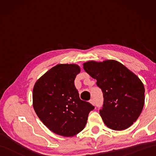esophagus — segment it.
I'll use <instances>...</instances> for the list:
<instances>
[{"label": "esophagus", "instance_id": "34e87169", "mask_svg": "<svg viewBox=\"0 0 156 156\" xmlns=\"http://www.w3.org/2000/svg\"><path fill=\"white\" fill-rule=\"evenodd\" d=\"M89 102H90V103H91L93 105H95V101H94V99H91L90 100H89Z\"/></svg>", "mask_w": 156, "mask_h": 156}]
</instances>
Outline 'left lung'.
<instances>
[{"label": "left lung", "instance_id": "left-lung-1", "mask_svg": "<svg viewBox=\"0 0 156 156\" xmlns=\"http://www.w3.org/2000/svg\"><path fill=\"white\" fill-rule=\"evenodd\" d=\"M83 69L103 94L100 114L108 127L116 131L129 128L138 119L144 104V87L136 75L120 62L108 60L89 61Z\"/></svg>", "mask_w": 156, "mask_h": 156}]
</instances>
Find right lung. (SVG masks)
I'll return each instance as SVG.
<instances>
[{
    "label": "right lung",
    "mask_w": 156,
    "mask_h": 156,
    "mask_svg": "<svg viewBox=\"0 0 156 156\" xmlns=\"http://www.w3.org/2000/svg\"><path fill=\"white\" fill-rule=\"evenodd\" d=\"M80 72L75 64H60L38 79L33 89V107L37 115L49 130L71 137L84 128L88 115L94 109L80 100L74 80Z\"/></svg>",
    "instance_id": "1"
}]
</instances>
